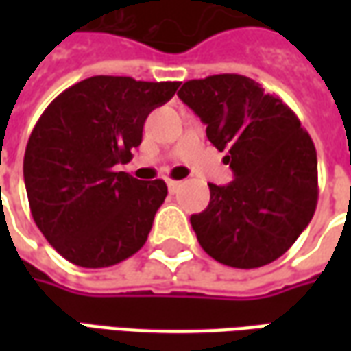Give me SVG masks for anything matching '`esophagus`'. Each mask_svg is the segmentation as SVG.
Here are the masks:
<instances>
[{"mask_svg": "<svg viewBox=\"0 0 351 351\" xmlns=\"http://www.w3.org/2000/svg\"><path fill=\"white\" fill-rule=\"evenodd\" d=\"M167 186H169V191H171V193H175V191L182 186V182H178V180H167Z\"/></svg>", "mask_w": 351, "mask_h": 351, "instance_id": "1", "label": "esophagus"}]
</instances>
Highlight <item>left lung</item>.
<instances>
[{
	"mask_svg": "<svg viewBox=\"0 0 351 351\" xmlns=\"http://www.w3.org/2000/svg\"><path fill=\"white\" fill-rule=\"evenodd\" d=\"M178 97L206 123V137L235 175L208 184L210 203L190 218L201 248L220 263L256 269L286 254L317 203V158L308 131L259 82L213 75L184 82Z\"/></svg>",
	"mask_w": 351,
	"mask_h": 351,
	"instance_id": "1",
	"label": "left lung"
}]
</instances>
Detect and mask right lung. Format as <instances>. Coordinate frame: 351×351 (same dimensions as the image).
Here are the masks:
<instances>
[{
	"label": "right lung",
	"mask_w": 351,
	"mask_h": 351,
	"mask_svg": "<svg viewBox=\"0 0 351 351\" xmlns=\"http://www.w3.org/2000/svg\"><path fill=\"white\" fill-rule=\"evenodd\" d=\"M178 86L97 75L60 93L37 120L24 154L27 201L37 228L67 261L101 269L145 246L167 186L114 167L131 160L146 116Z\"/></svg>",
	"instance_id": "add662e5"
}]
</instances>
